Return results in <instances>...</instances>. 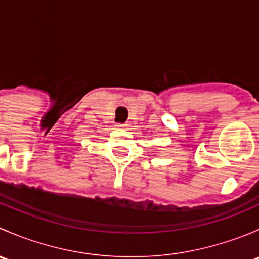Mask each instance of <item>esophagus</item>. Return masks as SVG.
<instances>
[{"mask_svg": "<svg viewBox=\"0 0 259 259\" xmlns=\"http://www.w3.org/2000/svg\"><path fill=\"white\" fill-rule=\"evenodd\" d=\"M116 127H117V129H125V127H126V125H125V124H117Z\"/></svg>", "mask_w": 259, "mask_h": 259, "instance_id": "34e87169", "label": "esophagus"}]
</instances>
